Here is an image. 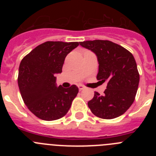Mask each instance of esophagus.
<instances>
[{
    "label": "esophagus",
    "mask_w": 156,
    "mask_h": 156,
    "mask_svg": "<svg viewBox=\"0 0 156 156\" xmlns=\"http://www.w3.org/2000/svg\"><path fill=\"white\" fill-rule=\"evenodd\" d=\"M78 87H79V90H80V91H81V90L84 89V87L83 86V85H79V86H78Z\"/></svg>",
    "instance_id": "34e87169"
}]
</instances>
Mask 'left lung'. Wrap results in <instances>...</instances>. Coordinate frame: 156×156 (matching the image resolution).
Instances as JSON below:
<instances>
[{
	"label": "left lung",
	"instance_id": "8db88e82",
	"mask_svg": "<svg viewBox=\"0 0 156 156\" xmlns=\"http://www.w3.org/2000/svg\"><path fill=\"white\" fill-rule=\"evenodd\" d=\"M80 44L96 54L99 63L97 80L108 83L104 94L94 92L87 103L92 113L111 119L126 112L134 101L140 75L133 55L109 41H87Z\"/></svg>",
	"mask_w": 156,
	"mask_h": 156
}]
</instances>
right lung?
Listing matches in <instances>:
<instances>
[{"label":"right lung","mask_w":156,"mask_h":156,"mask_svg":"<svg viewBox=\"0 0 156 156\" xmlns=\"http://www.w3.org/2000/svg\"><path fill=\"white\" fill-rule=\"evenodd\" d=\"M78 42L47 41L36 47L19 65L18 84L23 100L32 113L41 119L56 120L66 115L79 89L56 86L65 58Z\"/></svg>","instance_id":"1"}]
</instances>
